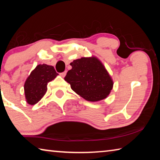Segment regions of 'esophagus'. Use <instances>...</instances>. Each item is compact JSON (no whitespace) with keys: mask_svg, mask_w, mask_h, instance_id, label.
<instances>
[{"mask_svg":"<svg viewBox=\"0 0 160 160\" xmlns=\"http://www.w3.org/2000/svg\"><path fill=\"white\" fill-rule=\"evenodd\" d=\"M66 73H67V71H66H66H64V72H61L60 75H61V77L64 78L65 76H66Z\"/></svg>","mask_w":160,"mask_h":160,"instance_id":"1","label":"esophagus"}]
</instances>
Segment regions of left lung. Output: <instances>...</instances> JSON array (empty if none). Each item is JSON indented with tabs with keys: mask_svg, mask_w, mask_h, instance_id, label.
<instances>
[{
	"mask_svg": "<svg viewBox=\"0 0 160 160\" xmlns=\"http://www.w3.org/2000/svg\"><path fill=\"white\" fill-rule=\"evenodd\" d=\"M72 69L64 79L72 90L88 101L97 102L109 95L113 81L103 64L95 57L81 58L70 63Z\"/></svg>",
	"mask_w": 160,
	"mask_h": 160,
	"instance_id": "8db88e82",
	"label": "left lung"
}]
</instances>
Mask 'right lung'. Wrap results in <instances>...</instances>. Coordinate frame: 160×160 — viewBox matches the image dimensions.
<instances>
[{"mask_svg": "<svg viewBox=\"0 0 160 160\" xmlns=\"http://www.w3.org/2000/svg\"><path fill=\"white\" fill-rule=\"evenodd\" d=\"M58 75L53 66L47 64L38 65L24 85L27 102L31 105L37 104L47 92L48 83Z\"/></svg>", "mask_w": 160, "mask_h": 160, "instance_id": "right-lung-1", "label": "right lung"}]
</instances>
